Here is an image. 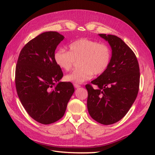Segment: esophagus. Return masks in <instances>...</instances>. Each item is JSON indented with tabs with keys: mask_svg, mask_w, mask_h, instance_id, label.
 <instances>
[{
	"mask_svg": "<svg viewBox=\"0 0 155 155\" xmlns=\"http://www.w3.org/2000/svg\"><path fill=\"white\" fill-rule=\"evenodd\" d=\"M74 87L76 88H80V87H81L80 85L78 84H74Z\"/></svg>",
	"mask_w": 155,
	"mask_h": 155,
	"instance_id": "34e87169",
	"label": "esophagus"
}]
</instances>
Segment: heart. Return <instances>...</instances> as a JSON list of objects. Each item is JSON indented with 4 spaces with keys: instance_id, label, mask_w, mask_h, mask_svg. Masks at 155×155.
I'll use <instances>...</instances> for the list:
<instances>
[{
    "instance_id": "b5f03b06",
    "label": "heart",
    "mask_w": 155,
    "mask_h": 155,
    "mask_svg": "<svg viewBox=\"0 0 155 155\" xmlns=\"http://www.w3.org/2000/svg\"><path fill=\"white\" fill-rule=\"evenodd\" d=\"M69 51L58 50L54 53V59L58 67L68 71L76 61L78 66L64 80L74 84L83 83L95 75H101L107 71L111 61V51L106 44L87 38H80L69 45Z\"/></svg>"
}]
</instances>
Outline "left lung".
<instances>
[{"mask_svg": "<svg viewBox=\"0 0 155 155\" xmlns=\"http://www.w3.org/2000/svg\"><path fill=\"white\" fill-rule=\"evenodd\" d=\"M112 48L109 67L91 84L88 91L87 108L91 117L98 123L108 125L122 119L137 97L140 84V70L134 52L117 36L99 34Z\"/></svg>", "mask_w": 155, "mask_h": 155, "instance_id": "obj_1", "label": "left lung"}]
</instances>
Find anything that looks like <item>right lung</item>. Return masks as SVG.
I'll return each mask as SVG.
<instances>
[{
	"label": "right lung",
	"instance_id": "add662e5",
	"mask_svg": "<svg viewBox=\"0 0 155 155\" xmlns=\"http://www.w3.org/2000/svg\"><path fill=\"white\" fill-rule=\"evenodd\" d=\"M64 37L45 32L26 44L20 52L15 70V85L27 113L43 124L55 123L64 116L74 91L70 82H59L63 73L54 55Z\"/></svg>",
	"mask_w": 155,
	"mask_h": 155
}]
</instances>
